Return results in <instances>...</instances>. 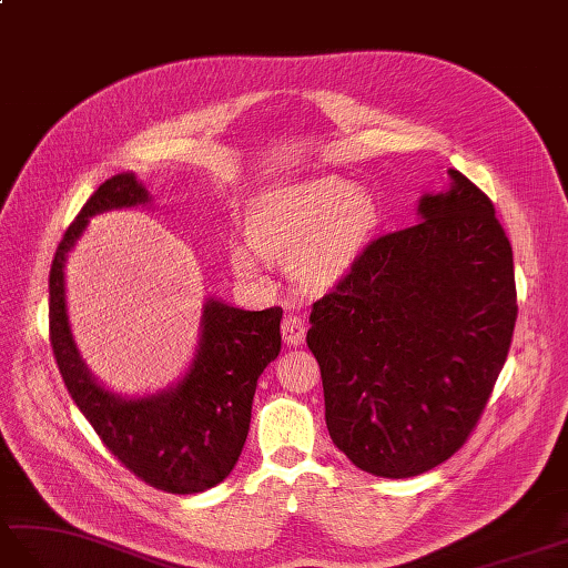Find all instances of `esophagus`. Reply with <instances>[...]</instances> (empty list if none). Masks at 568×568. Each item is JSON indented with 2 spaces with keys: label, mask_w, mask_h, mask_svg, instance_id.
<instances>
[{
  "label": "esophagus",
  "mask_w": 568,
  "mask_h": 568,
  "mask_svg": "<svg viewBox=\"0 0 568 568\" xmlns=\"http://www.w3.org/2000/svg\"><path fill=\"white\" fill-rule=\"evenodd\" d=\"M282 339L288 347H298L306 339V325H303L301 315L296 313H286L284 321H282Z\"/></svg>",
  "instance_id": "1"
}]
</instances>
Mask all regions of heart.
Returning a JSON list of instances; mask_svg holds the SVG:
<instances>
[{
	"label": "heart",
	"mask_w": 568,
	"mask_h": 568,
	"mask_svg": "<svg viewBox=\"0 0 568 568\" xmlns=\"http://www.w3.org/2000/svg\"><path fill=\"white\" fill-rule=\"evenodd\" d=\"M376 221L378 206L366 190L327 175L262 192L247 212L245 236L262 260L286 265L301 288L317 292L349 272ZM252 252L241 243L231 247L243 280L260 276Z\"/></svg>",
	"instance_id": "heart-1"
}]
</instances>
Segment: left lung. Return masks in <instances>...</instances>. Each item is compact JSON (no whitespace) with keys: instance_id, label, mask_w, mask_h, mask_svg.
Instances as JSON below:
<instances>
[{"instance_id":"left-lung-1","label":"left lung","mask_w":568,"mask_h":568,"mask_svg":"<svg viewBox=\"0 0 568 568\" xmlns=\"http://www.w3.org/2000/svg\"><path fill=\"white\" fill-rule=\"evenodd\" d=\"M448 175L422 221L371 241L311 311L329 438L376 477L422 475L465 446L514 337V251L491 200Z\"/></svg>"}]
</instances>
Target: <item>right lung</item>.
<instances>
[{"mask_svg": "<svg viewBox=\"0 0 568 568\" xmlns=\"http://www.w3.org/2000/svg\"><path fill=\"white\" fill-rule=\"evenodd\" d=\"M149 200L134 173H120L69 224L50 267V347L77 407L132 475L161 491L197 494L224 481L241 458L257 378L282 349V308L243 311L210 298L197 354L173 388L128 399L95 383L69 329L64 262L91 216Z\"/></svg>", "mask_w": 568, "mask_h": 568, "instance_id": "1", "label": "right lung"}]
</instances>
